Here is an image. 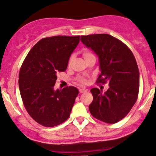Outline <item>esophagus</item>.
I'll use <instances>...</instances> for the list:
<instances>
[{
  "label": "esophagus",
  "instance_id": "esophagus-1",
  "mask_svg": "<svg viewBox=\"0 0 156 156\" xmlns=\"http://www.w3.org/2000/svg\"><path fill=\"white\" fill-rule=\"evenodd\" d=\"M87 90L86 89H84V88H81V89H80V93H86Z\"/></svg>",
  "mask_w": 156,
  "mask_h": 156
}]
</instances>
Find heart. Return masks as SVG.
Masks as SVG:
<instances>
[{"label": "heart", "mask_w": 156, "mask_h": 156, "mask_svg": "<svg viewBox=\"0 0 156 156\" xmlns=\"http://www.w3.org/2000/svg\"><path fill=\"white\" fill-rule=\"evenodd\" d=\"M93 55V54H92L91 52L88 51H87V50H86V51H83V56L84 58V59H86L87 57H89V56H90V55ZM72 59H73V56L71 57L70 59H69V64H70L71 62H72ZM79 81H80V82H81V83H82V84L86 83V80H84V79H83V78H80V80H79Z\"/></svg>", "instance_id": "heart-1"}]
</instances>
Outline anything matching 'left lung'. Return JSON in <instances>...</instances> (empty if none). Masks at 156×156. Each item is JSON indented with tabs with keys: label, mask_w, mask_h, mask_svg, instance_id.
<instances>
[{
	"label": "left lung",
	"mask_w": 156,
	"mask_h": 156,
	"mask_svg": "<svg viewBox=\"0 0 156 156\" xmlns=\"http://www.w3.org/2000/svg\"><path fill=\"white\" fill-rule=\"evenodd\" d=\"M82 43L95 53L99 59L101 74L98 82H108L103 93L90 90L93 101L89 105L92 116L108 124L124 118L137 101L140 72L132 52L122 41L108 34L81 36Z\"/></svg>",
	"instance_id": "obj_1"
}]
</instances>
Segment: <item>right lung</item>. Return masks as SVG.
<instances>
[{"label":"right lung","mask_w":156,"mask_h":156,"mask_svg":"<svg viewBox=\"0 0 156 156\" xmlns=\"http://www.w3.org/2000/svg\"><path fill=\"white\" fill-rule=\"evenodd\" d=\"M80 36H53L40 40L25 58L19 75L23 103L38 124L53 127L70 116L79 90L73 86L55 90L57 73L66 70Z\"/></svg>","instance_id":"obj_1"}]
</instances>
